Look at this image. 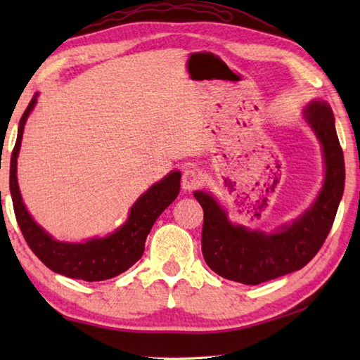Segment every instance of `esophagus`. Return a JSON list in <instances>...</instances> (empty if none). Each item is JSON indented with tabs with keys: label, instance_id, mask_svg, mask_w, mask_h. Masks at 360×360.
Masks as SVG:
<instances>
[{
	"label": "esophagus",
	"instance_id": "1",
	"mask_svg": "<svg viewBox=\"0 0 360 360\" xmlns=\"http://www.w3.org/2000/svg\"><path fill=\"white\" fill-rule=\"evenodd\" d=\"M201 186V176L193 168H188L182 174V188L187 190V192H192V190L198 188Z\"/></svg>",
	"mask_w": 360,
	"mask_h": 360
}]
</instances>
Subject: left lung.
Returning <instances> with one entry per match:
<instances>
[{
    "instance_id": "1",
    "label": "left lung",
    "mask_w": 360,
    "mask_h": 360,
    "mask_svg": "<svg viewBox=\"0 0 360 360\" xmlns=\"http://www.w3.org/2000/svg\"><path fill=\"white\" fill-rule=\"evenodd\" d=\"M304 120L322 145L325 181L311 207L292 223L275 232L252 231L233 224L217 198L209 192L193 193L204 210L201 249L213 272L243 285H259L302 269L322 248L330 233L345 187V162L334 114L325 101H312Z\"/></svg>"
}]
</instances>
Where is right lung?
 Instances as JSON below:
<instances>
[{"label": "right lung", "instance_id": "obj_1", "mask_svg": "<svg viewBox=\"0 0 360 360\" xmlns=\"http://www.w3.org/2000/svg\"><path fill=\"white\" fill-rule=\"evenodd\" d=\"M37 97L38 93L29 102L20 120L17 142L11 158V195L21 233L34 254L53 272L85 281H102L117 277L142 257L145 240L153 224L179 193L181 172H170L137 198L133 207L129 209L125 223L112 233L102 238L96 236L83 243L56 240L30 217L22 202L17 179V159L22 131L29 114L35 108Z\"/></svg>", "mask_w": 360, "mask_h": 360}]
</instances>
